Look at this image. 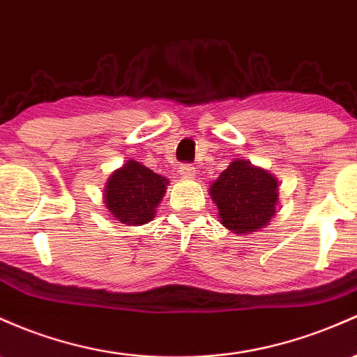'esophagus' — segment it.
<instances>
[{
  "label": "esophagus",
  "mask_w": 357,
  "mask_h": 357,
  "mask_svg": "<svg viewBox=\"0 0 357 357\" xmlns=\"http://www.w3.org/2000/svg\"><path fill=\"white\" fill-rule=\"evenodd\" d=\"M195 172H197V167L191 166V164H181L179 166V174L183 178H195Z\"/></svg>",
  "instance_id": "obj_1"
}]
</instances>
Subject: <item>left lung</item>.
Listing matches in <instances>:
<instances>
[{
	"instance_id": "obj_1",
	"label": "left lung",
	"mask_w": 357,
	"mask_h": 357,
	"mask_svg": "<svg viewBox=\"0 0 357 357\" xmlns=\"http://www.w3.org/2000/svg\"><path fill=\"white\" fill-rule=\"evenodd\" d=\"M222 223L236 234L256 232L276 213L278 181L269 172L234 160L210 188Z\"/></svg>"
}]
</instances>
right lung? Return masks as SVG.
Masks as SVG:
<instances>
[{
  "label": "right lung",
  "mask_w": 357,
  "mask_h": 357,
  "mask_svg": "<svg viewBox=\"0 0 357 357\" xmlns=\"http://www.w3.org/2000/svg\"><path fill=\"white\" fill-rule=\"evenodd\" d=\"M167 181L137 160H128L109 176L105 203L109 213L127 225H142L154 218Z\"/></svg>",
  "instance_id": "add662e5"
}]
</instances>
